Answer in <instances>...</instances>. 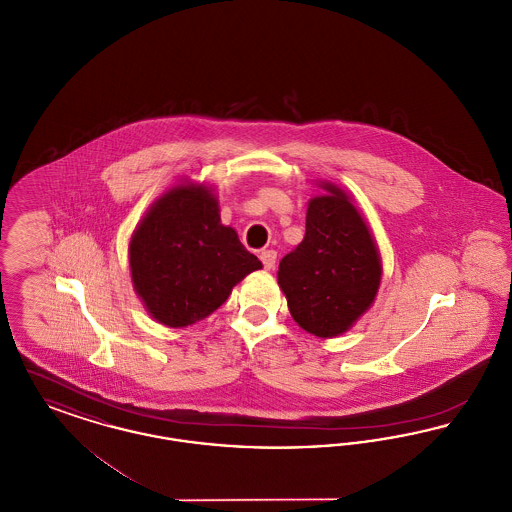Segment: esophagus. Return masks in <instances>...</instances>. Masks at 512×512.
I'll use <instances>...</instances> for the list:
<instances>
[{
  "instance_id": "34e87169",
  "label": "esophagus",
  "mask_w": 512,
  "mask_h": 512,
  "mask_svg": "<svg viewBox=\"0 0 512 512\" xmlns=\"http://www.w3.org/2000/svg\"><path fill=\"white\" fill-rule=\"evenodd\" d=\"M261 261H263V265H265L267 270L274 268V265H276V251H274V249H265V251H261Z\"/></svg>"
}]
</instances>
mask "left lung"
Here are the masks:
<instances>
[{"instance_id":"8db88e82","label":"left lung","mask_w":512,"mask_h":512,"mask_svg":"<svg viewBox=\"0 0 512 512\" xmlns=\"http://www.w3.org/2000/svg\"><path fill=\"white\" fill-rule=\"evenodd\" d=\"M309 201L305 238L278 267L293 320L318 338L343 334L372 305L382 276L380 253L349 197L324 184Z\"/></svg>"}]
</instances>
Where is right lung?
Returning <instances> with one entry per match:
<instances>
[{
    "instance_id": "add662e5",
    "label": "right lung",
    "mask_w": 512,
    "mask_h": 512,
    "mask_svg": "<svg viewBox=\"0 0 512 512\" xmlns=\"http://www.w3.org/2000/svg\"><path fill=\"white\" fill-rule=\"evenodd\" d=\"M134 290L151 317L184 328L209 317L245 276L263 267L201 186H176L147 211L130 240Z\"/></svg>"
}]
</instances>
